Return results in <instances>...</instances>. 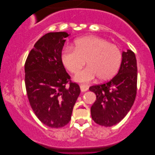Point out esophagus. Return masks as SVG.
I'll return each instance as SVG.
<instances>
[{
    "instance_id": "esophagus-1",
    "label": "esophagus",
    "mask_w": 155,
    "mask_h": 155,
    "mask_svg": "<svg viewBox=\"0 0 155 155\" xmlns=\"http://www.w3.org/2000/svg\"><path fill=\"white\" fill-rule=\"evenodd\" d=\"M88 86L84 85V84H81V85H80V90H81L82 92H86V91L88 90Z\"/></svg>"
}]
</instances>
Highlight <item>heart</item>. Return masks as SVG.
I'll return each instance as SVG.
<instances>
[{
	"instance_id": "obj_1",
	"label": "heart",
	"mask_w": 155,
	"mask_h": 155,
	"mask_svg": "<svg viewBox=\"0 0 155 155\" xmlns=\"http://www.w3.org/2000/svg\"><path fill=\"white\" fill-rule=\"evenodd\" d=\"M75 45V48L65 47L61 58L63 65L72 73H78L87 61L89 65L75 76L76 82L88 83L97 77L106 81L117 73L121 64L122 54L115 44L103 38L90 36L77 39Z\"/></svg>"
}]
</instances>
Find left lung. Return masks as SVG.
<instances>
[{
	"instance_id": "1",
	"label": "left lung",
	"mask_w": 155,
	"mask_h": 155,
	"mask_svg": "<svg viewBox=\"0 0 155 155\" xmlns=\"http://www.w3.org/2000/svg\"><path fill=\"white\" fill-rule=\"evenodd\" d=\"M137 61L131 50L122 53L118 73L109 82L94 85L90 90L97 99L91 107V115L96 124L111 127L119 123L130 111L137 92Z\"/></svg>"
}]
</instances>
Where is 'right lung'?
Listing matches in <instances>:
<instances>
[{
	"label": "right lung",
	"mask_w": 155,
	"mask_h": 155,
	"mask_svg": "<svg viewBox=\"0 0 155 155\" xmlns=\"http://www.w3.org/2000/svg\"><path fill=\"white\" fill-rule=\"evenodd\" d=\"M65 31L46 34L36 42L25 64V87L31 109L44 125L58 128L71 119L80 93L63 66Z\"/></svg>",
	"instance_id": "1"
}]
</instances>
